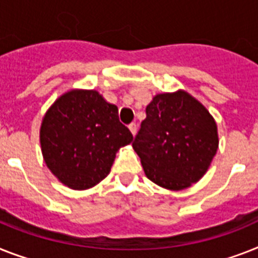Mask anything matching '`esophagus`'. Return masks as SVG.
<instances>
[{
	"instance_id": "obj_1",
	"label": "esophagus",
	"mask_w": 258,
	"mask_h": 258,
	"mask_svg": "<svg viewBox=\"0 0 258 258\" xmlns=\"http://www.w3.org/2000/svg\"><path fill=\"white\" fill-rule=\"evenodd\" d=\"M129 131H131V133L133 134V136H136V133H137V125L134 124V122H132V124L129 125Z\"/></svg>"
}]
</instances>
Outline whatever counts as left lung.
Segmentation results:
<instances>
[{
    "instance_id": "obj_1",
    "label": "left lung",
    "mask_w": 258,
    "mask_h": 258,
    "mask_svg": "<svg viewBox=\"0 0 258 258\" xmlns=\"http://www.w3.org/2000/svg\"><path fill=\"white\" fill-rule=\"evenodd\" d=\"M219 148L216 121L190 93H158L134 138L145 175L159 187L180 191L207 172Z\"/></svg>"
}]
</instances>
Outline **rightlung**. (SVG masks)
Instances as JSON below:
<instances>
[{"mask_svg": "<svg viewBox=\"0 0 258 258\" xmlns=\"http://www.w3.org/2000/svg\"><path fill=\"white\" fill-rule=\"evenodd\" d=\"M44 163L64 186L88 190L105 178L121 148L133 141L118 109L95 89H71L44 114L39 131Z\"/></svg>", "mask_w": 258, "mask_h": 258, "instance_id": "add662e5", "label": "right lung"}]
</instances>
